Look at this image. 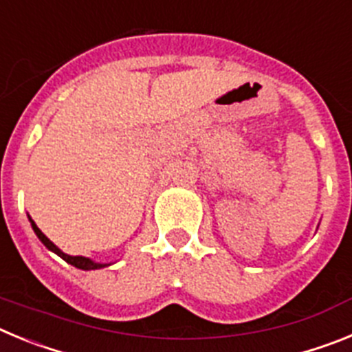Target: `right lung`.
<instances>
[{
    "mask_svg": "<svg viewBox=\"0 0 352 352\" xmlns=\"http://www.w3.org/2000/svg\"><path fill=\"white\" fill-rule=\"evenodd\" d=\"M28 219H30L31 227H33V231H35V234L38 236L40 241H42V243L45 245V247H47L49 250L54 252L56 256H60L61 259L67 261V263L72 264V266H76V268H79V270H84V272H89V270H102V268H105V266H111V264H113V263H96V261L89 259V257H82V256H68V254H65V252L61 250V248L56 247V245L52 243L51 239H49L47 236L43 234L42 231H40L38 227H36V223L33 222V220H31L30 214H28Z\"/></svg>",
    "mask_w": 352,
    "mask_h": 352,
    "instance_id": "add662e5",
    "label": "right lung"
}]
</instances>
